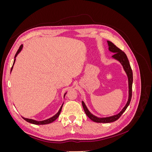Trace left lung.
Listing matches in <instances>:
<instances>
[{
	"label": "left lung",
	"mask_w": 152,
	"mask_h": 152,
	"mask_svg": "<svg viewBox=\"0 0 152 152\" xmlns=\"http://www.w3.org/2000/svg\"><path fill=\"white\" fill-rule=\"evenodd\" d=\"M108 44V49L112 53H114L115 54L112 56V58L117 59L119 62L121 63V65L123 66V68L125 70L126 74L128 77V82H129V98L128 101L126 104L125 107L121 110V112L115 115H113L111 117H104V118H99L93 115V114L91 113V112L89 111L88 109L86 107V106L84 103V102L82 101V107L84 110V112L87 116L91 120L95 122L98 123H110V122H113L114 121H116L117 120L120 118V117L122 115V113L126 111L127 107L130 104L131 98H132V81H133V77H132V71L131 67L130 66L129 61L128 60V58L124 51L121 49L117 48L115 45L113 43H112L110 41H107Z\"/></svg>",
	"instance_id": "1"
}]
</instances>
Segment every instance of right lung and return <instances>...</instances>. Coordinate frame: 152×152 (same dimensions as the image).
Listing matches in <instances>:
<instances>
[{"instance_id": "1", "label": "right lung", "mask_w": 152, "mask_h": 152, "mask_svg": "<svg viewBox=\"0 0 152 152\" xmlns=\"http://www.w3.org/2000/svg\"><path fill=\"white\" fill-rule=\"evenodd\" d=\"M22 48H23V45H20V48L18 49V51L16 52V54H15V60H14V63H13L12 66V68H11V72L12 71V68H13V65H14V64H15V60H16V59H15V58H16V57L17 56V55L20 53V51L21 50ZM65 94H66V93L65 94V95H64V97H65ZM63 104L61 105V107L60 109L59 110L58 112L56 115H54L53 117H50V118H48V119H46V120H44V121H37L33 120V119L26 118H24V117H23V118L24 120H25V121H26V122H28L31 123V124H35V125H44V124H50V123H51V122H54V121L55 120H56V119L59 117V114H60L61 111V109H62Z\"/></svg>"}]
</instances>
